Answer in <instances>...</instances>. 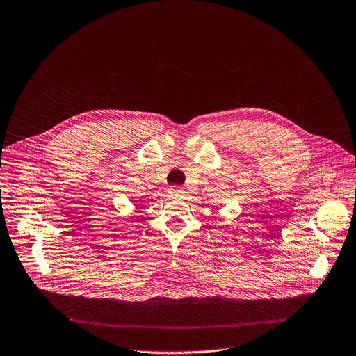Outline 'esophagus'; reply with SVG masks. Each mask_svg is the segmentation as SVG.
I'll return each instance as SVG.
<instances>
[{
	"label": "esophagus",
	"instance_id": "34e87169",
	"mask_svg": "<svg viewBox=\"0 0 356 356\" xmlns=\"http://www.w3.org/2000/svg\"><path fill=\"white\" fill-rule=\"evenodd\" d=\"M169 193H170L172 197H180L184 191H183V188H180V187H172V188L169 190Z\"/></svg>",
	"mask_w": 356,
	"mask_h": 356
}]
</instances>
